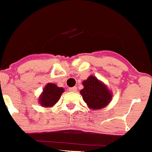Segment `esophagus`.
Returning a JSON list of instances; mask_svg holds the SVG:
<instances>
[{
  "mask_svg": "<svg viewBox=\"0 0 152 152\" xmlns=\"http://www.w3.org/2000/svg\"><path fill=\"white\" fill-rule=\"evenodd\" d=\"M76 90H77V88L76 87H72V88H69V91H71V92H76Z\"/></svg>",
  "mask_w": 152,
  "mask_h": 152,
  "instance_id": "34e87169",
  "label": "esophagus"
}]
</instances>
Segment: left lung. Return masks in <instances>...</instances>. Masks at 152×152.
I'll return each instance as SVG.
<instances>
[{
	"instance_id": "1",
	"label": "left lung",
	"mask_w": 152,
	"mask_h": 152,
	"mask_svg": "<svg viewBox=\"0 0 152 152\" xmlns=\"http://www.w3.org/2000/svg\"><path fill=\"white\" fill-rule=\"evenodd\" d=\"M83 84L84 88L81 90L80 94L89 108L100 110L110 103L112 99L111 92L97 78L89 76Z\"/></svg>"
}]
</instances>
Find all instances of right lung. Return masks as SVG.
<instances>
[{
  "label": "right lung",
  "instance_id": "1",
  "mask_svg": "<svg viewBox=\"0 0 152 152\" xmlns=\"http://www.w3.org/2000/svg\"><path fill=\"white\" fill-rule=\"evenodd\" d=\"M64 88H59L53 83H49L44 88L43 92L39 97V103L42 106L50 107L58 101Z\"/></svg>",
  "mask_w": 152,
  "mask_h": 152
}]
</instances>
